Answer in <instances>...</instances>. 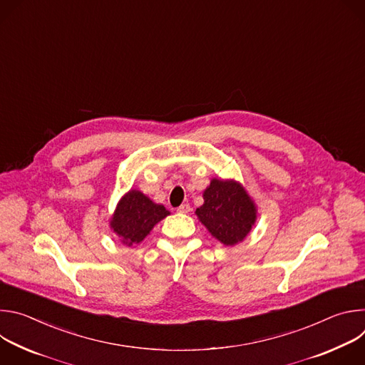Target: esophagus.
<instances>
[{
  "label": "esophagus",
  "instance_id": "34e87169",
  "mask_svg": "<svg viewBox=\"0 0 365 365\" xmlns=\"http://www.w3.org/2000/svg\"><path fill=\"white\" fill-rule=\"evenodd\" d=\"M178 212H179V214H189V212H190V205H189V203H182V205L178 207Z\"/></svg>",
  "mask_w": 365,
  "mask_h": 365
}]
</instances>
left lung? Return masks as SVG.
I'll return each instance as SVG.
<instances>
[{
  "label": "left lung",
  "mask_w": 365,
  "mask_h": 365,
  "mask_svg": "<svg viewBox=\"0 0 365 365\" xmlns=\"http://www.w3.org/2000/svg\"><path fill=\"white\" fill-rule=\"evenodd\" d=\"M195 214L212 237L224 245H235L251 231L257 207L238 182L212 179L203 192V205Z\"/></svg>",
  "instance_id": "1"
}]
</instances>
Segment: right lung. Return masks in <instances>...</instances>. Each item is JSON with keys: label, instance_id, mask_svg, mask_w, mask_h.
<instances>
[{"label": "right lung", "instance_id": "right-lung-1", "mask_svg": "<svg viewBox=\"0 0 365 365\" xmlns=\"http://www.w3.org/2000/svg\"><path fill=\"white\" fill-rule=\"evenodd\" d=\"M169 214L163 205L154 203L140 190L131 189L118 202L110 225L121 242L130 247L141 242L153 227Z\"/></svg>", "mask_w": 365, "mask_h": 365}]
</instances>
